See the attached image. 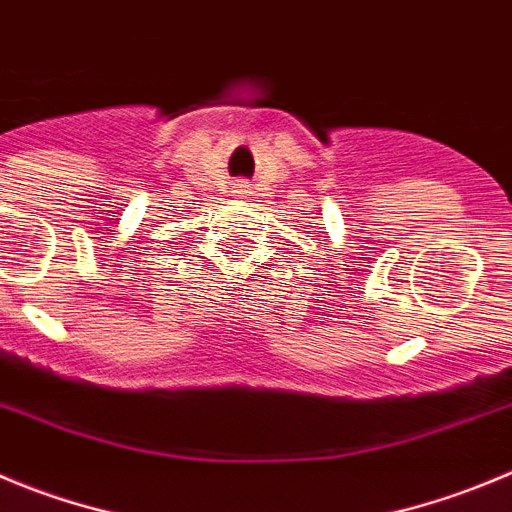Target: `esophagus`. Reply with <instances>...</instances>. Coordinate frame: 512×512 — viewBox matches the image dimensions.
I'll list each match as a JSON object with an SVG mask.
<instances>
[{"instance_id":"34e87169","label":"esophagus","mask_w":512,"mask_h":512,"mask_svg":"<svg viewBox=\"0 0 512 512\" xmlns=\"http://www.w3.org/2000/svg\"><path fill=\"white\" fill-rule=\"evenodd\" d=\"M234 189H237V194H245V197H247V194H252V189H250V184H247V181H240V184L234 186Z\"/></svg>"}]
</instances>
